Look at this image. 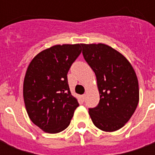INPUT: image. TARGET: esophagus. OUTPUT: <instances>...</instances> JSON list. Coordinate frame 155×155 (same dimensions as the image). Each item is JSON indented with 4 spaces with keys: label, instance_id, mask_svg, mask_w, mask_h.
<instances>
[{
    "label": "esophagus",
    "instance_id": "esophagus-1",
    "mask_svg": "<svg viewBox=\"0 0 155 155\" xmlns=\"http://www.w3.org/2000/svg\"><path fill=\"white\" fill-rule=\"evenodd\" d=\"M81 99H82V101H84V99H85V95H84V94L81 95Z\"/></svg>",
    "mask_w": 155,
    "mask_h": 155
}]
</instances>
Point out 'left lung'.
<instances>
[{"label": "left lung", "instance_id": "8db88e82", "mask_svg": "<svg viewBox=\"0 0 155 155\" xmlns=\"http://www.w3.org/2000/svg\"><path fill=\"white\" fill-rule=\"evenodd\" d=\"M82 54L97 79L100 102L89 109L98 129L112 132L129 121L139 103V83L123 54L104 44L82 45Z\"/></svg>", "mask_w": 155, "mask_h": 155}]
</instances>
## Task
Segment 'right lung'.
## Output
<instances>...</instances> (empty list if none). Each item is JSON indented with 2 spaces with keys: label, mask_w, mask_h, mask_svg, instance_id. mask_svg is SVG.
I'll return each mask as SVG.
<instances>
[{
  "label": "right lung",
  "mask_w": 155,
  "mask_h": 155,
  "mask_svg": "<svg viewBox=\"0 0 155 155\" xmlns=\"http://www.w3.org/2000/svg\"><path fill=\"white\" fill-rule=\"evenodd\" d=\"M81 46L54 45L39 53L29 64L23 84L25 108L31 120L46 133L65 130L79 106L71 95L67 74Z\"/></svg>",
  "instance_id": "add662e5"
}]
</instances>
